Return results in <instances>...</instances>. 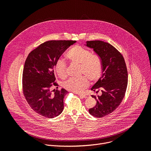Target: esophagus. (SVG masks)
<instances>
[{"label":"esophagus","mask_w":151,"mask_h":151,"mask_svg":"<svg viewBox=\"0 0 151 151\" xmlns=\"http://www.w3.org/2000/svg\"><path fill=\"white\" fill-rule=\"evenodd\" d=\"M78 95H79V96L82 97V98H85V99L88 98V97H89V95H88V94H79Z\"/></svg>","instance_id":"esophagus-1"}]
</instances>
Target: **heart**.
<instances>
[{"mask_svg": "<svg viewBox=\"0 0 151 151\" xmlns=\"http://www.w3.org/2000/svg\"><path fill=\"white\" fill-rule=\"evenodd\" d=\"M67 58L72 63L79 64L80 75L79 78H72L63 83V87L66 90L75 93H79L87 88L92 82L97 81L102 74V63L97 55L79 45L71 48L66 54ZM54 70L57 75L61 79L66 78L67 66L62 59H58L54 65Z\"/></svg>", "mask_w": 151, "mask_h": 151, "instance_id": "obj_1", "label": "heart"}]
</instances>
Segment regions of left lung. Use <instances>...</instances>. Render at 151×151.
Listing matches in <instances>:
<instances>
[{
  "instance_id": "1",
  "label": "left lung",
  "mask_w": 151,
  "mask_h": 151,
  "mask_svg": "<svg viewBox=\"0 0 151 151\" xmlns=\"http://www.w3.org/2000/svg\"><path fill=\"white\" fill-rule=\"evenodd\" d=\"M85 45L93 48L102 63L103 74L91 90L100 96L91 95L97 101L89 109L90 114L102 118L113 112L123 100L128 83V73L122 55L109 43L101 40L87 41Z\"/></svg>"
}]
</instances>
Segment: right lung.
<instances>
[{"instance_id":"1","label":"right lung","mask_w":151,"mask_h":151,"mask_svg":"<svg viewBox=\"0 0 151 151\" xmlns=\"http://www.w3.org/2000/svg\"><path fill=\"white\" fill-rule=\"evenodd\" d=\"M76 40H50L31 51L25 61L23 72V91L31 108L48 118L58 116L64 108L63 99L68 91L50 88L55 82L54 65L63 53ZM58 88V87H57Z\"/></svg>"}]
</instances>
